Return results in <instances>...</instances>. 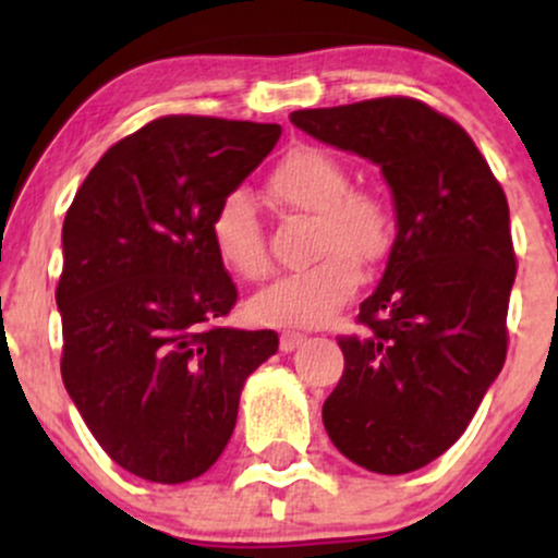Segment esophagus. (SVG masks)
<instances>
[{"instance_id": "obj_1", "label": "esophagus", "mask_w": 558, "mask_h": 558, "mask_svg": "<svg viewBox=\"0 0 558 558\" xmlns=\"http://www.w3.org/2000/svg\"><path fill=\"white\" fill-rule=\"evenodd\" d=\"M304 332H299V330H286L283 336H280V351H293V349H299L301 343H304Z\"/></svg>"}]
</instances>
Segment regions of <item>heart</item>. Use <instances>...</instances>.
<instances>
[{
    "label": "heart",
    "instance_id": "heart-1",
    "mask_svg": "<svg viewBox=\"0 0 558 558\" xmlns=\"http://www.w3.org/2000/svg\"><path fill=\"white\" fill-rule=\"evenodd\" d=\"M267 194L283 207L317 215V252L325 254L304 270L288 272L262 288L248 304L252 317L275 328H312L336 315L360 286V265L386 254L393 235L388 198L367 185H349V170L319 146H296L275 165ZM209 233L217 257L243 280L270 270L265 233L254 202L233 191L217 204Z\"/></svg>",
    "mask_w": 558,
    "mask_h": 558
}]
</instances>
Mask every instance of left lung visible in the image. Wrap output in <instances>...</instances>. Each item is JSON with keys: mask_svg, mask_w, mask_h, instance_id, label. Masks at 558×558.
I'll return each mask as SVG.
<instances>
[{"mask_svg": "<svg viewBox=\"0 0 558 558\" xmlns=\"http://www.w3.org/2000/svg\"><path fill=\"white\" fill-rule=\"evenodd\" d=\"M291 123L373 159L393 194V246L360 304L362 332L338 336L343 375L323 422L364 470L414 472L457 444L504 367L517 275L506 194L470 133L420 99L299 110Z\"/></svg>", "mask_w": 558, "mask_h": 558, "instance_id": "8db88e82", "label": "left lung"}]
</instances>
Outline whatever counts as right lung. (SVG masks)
<instances>
[{"label":"right lung","mask_w":558,"mask_h":558,"mask_svg":"<svg viewBox=\"0 0 558 558\" xmlns=\"http://www.w3.org/2000/svg\"><path fill=\"white\" fill-rule=\"evenodd\" d=\"M280 125L168 114L105 151L62 226V383L107 457L189 483L228 446L246 377L275 330L220 325L239 288L217 257V204Z\"/></svg>","instance_id":"add662e5"}]
</instances>
